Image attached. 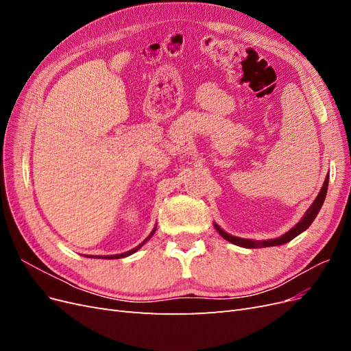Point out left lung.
Wrapping results in <instances>:
<instances>
[{
    "label": "left lung",
    "mask_w": 351,
    "mask_h": 351,
    "mask_svg": "<svg viewBox=\"0 0 351 351\" xmlns=\"http://www.w3.org/2000/svg\"><path fill=\"white\" fill-rule=\"evenodd\" d=\"M328 178H329V176H326L319 195L316 196V199L313 200V204L311 205V208L306 210L304 217H303L299 222H297V224H295L290 231H287L285 234H282L281 237L271 239V240H262V241H259V240H252V239H241V237H236V236L228 234V232H226L218 224H214V226H215V228H217V231L219 232V234H221L222 237H224L227 241H230V243H232V244H237V246H241V247H246V249L271 247V246H280V244L289 243V241L293 240L294 237L302 234V232H303L306 228H309V226L312 224L313 219L316 218L317 212L321 210V208H322V205H324L325 196H326V190H328Z\"/></svg>",
    "instance_id": "obj_1"
}]
</instances>
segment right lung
I'll list each match as a JSON object with an SVG mask.
<instances>
[{
    "mask_svg": "<svg viewBox=\"0 0 351 351\" xmlns=\"http://www.w3.org/2000/svg\"><path fill=\"white\" fill-rule=\"evenodd\" d=\"M155 230H156V227L152 230V232H151V234H149V237H147V239H145L141 244H139V246H136L134 249H132V250H129V252H124V253H120V254H111V256H92V254H90V256L89 258H98V259H120V258H125V256H130V254H133L134 252H137V250H139L142 246H143V244L147 241V240H149L152 236H154V232H155Z\"/></svg>",
    "mask_w": 351,
    "mask_h": 351,
    "instance_id": "1",
    "label": "right lung"
}]
</instances>
